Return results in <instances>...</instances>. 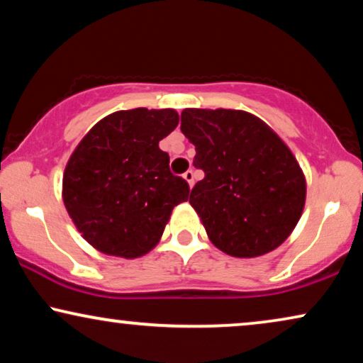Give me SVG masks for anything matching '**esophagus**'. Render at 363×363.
Instances as JSON below:
<instances>
[{
  "label": "esophagus",
  "instance_id": "34e87169",
  "mask_svg": "<svg viewBox=\"0 0 363 363\" xmlns=\"http://www.w3.org/2000/svg\"><path fill=\"white\" fill-rule=\"evenodd\" d=\"M184 179L187 181V184H189V187L194 186V172H192L191 169H189V171L184 172Z\"/></svg>",
  "mask_w": 363,
  "mask_h": 363
}]
</instances>
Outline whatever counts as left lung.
<instances>
[{
  "instance_id": "1",
  "label": "left lung",
  "mask_w": 363,
  "mask_h": 363,
  "mask_svg": "<svg viewBox=\"0 0 363 363\" xmlns=\"http://www.w3.org/2000/svg\"><path fill=\"white\" fill-rule=\"evenodd\" d=\"M181 131L204 171L189 196L211 242L232 257L272 252L296 229L307 184L274 129L240 109L187 108Z\"/></svg>"
}]
</instances>
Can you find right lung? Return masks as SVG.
I'll return each mask as SVG.
<instances>
[{
    "mask_svg": "<svg viewBox=\"0 0 363 363\" xmlns=\"http://www.w3.org/2000/svg\"><path fill=\"white\" fill-rule=\"evenodd\" d=\"M179 124L174 109L116 111L81 139L62 174V201L86 242L136 259L156 247L189 186L169 169L159 141Z\"/></svg>",
    "mask_w": 363,
    "mask_h": 363,
    "instance_id": "add662e5",
    "label": "right lung"
}]
</instances>
